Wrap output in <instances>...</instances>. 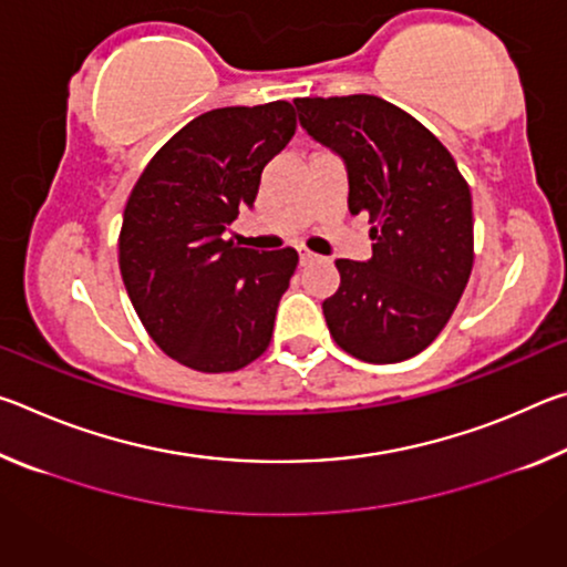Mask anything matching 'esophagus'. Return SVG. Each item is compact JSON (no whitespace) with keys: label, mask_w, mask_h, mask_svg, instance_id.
Here are the masks:
<instances>
[{"label":"esophagus","mask_w":567,"mask_h":567,"mask_svg":"<svg viewBox=\"0 0 567 567\" xmlns=\"http://www.w3.org/2000/svg\"><path fill=\"white\" fill-rule=\"evenodd\" d=\"M315 260V255L310 252V249H300V265H307V262H312Z\"/></svg>","instance_id":"34e87169"}]
</instances>
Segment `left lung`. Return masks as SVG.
I'll return each mask as SVG.
<instances>
[{"label":"left lung","instance_id":"8db88e82","mask_svg":"<svg viewBox=\"0 0 567 567\" xmlns=\"http://www.w3.org/2000/svg\"><path fill=\"white\" fill-rule=\"evenodd\" d=\"M312 140L348 167L352 215H370L372 257L338 260L322 302L330 334L352 358L388 364L433 342L473 270V197L433 132L372 94L295 100Z\"/></svg>","mask_w":567,"mask_h":567}]
</instances>
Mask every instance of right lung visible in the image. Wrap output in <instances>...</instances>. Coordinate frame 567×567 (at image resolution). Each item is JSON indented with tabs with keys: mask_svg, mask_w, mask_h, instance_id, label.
<instances>
[{
	"mask_svg": "<svg viewBox=\"0 0 567 567\" xmlns=\"http://www.w3.org/2000/svg\"><path fill=\"white\" fill-rule=\"evenodd\" d=\"M295 122L282 100L199 114L150 159L124 207L120 272L132 307L192 370L235 372L270 344L297 252H257L225 233L252 207Z\"/></svg>",
	"mask_w": 567,
	"mask_h": 567,
	"instance_id": "obj_1",
	"label": "right lung"
}]
</instances>
